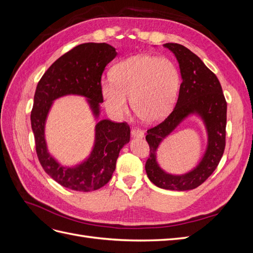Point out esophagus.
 Returning a JSON list of instances; mask_svg holds the SVG:
<instances>
[{"mask_svg": "<svg viewBox=\"0 0 253 253\" xmlns=\"http://www.w3.org/2000/svg\"><path fill=\"white\" fill-rule=\"evenodd\" d=\"M131 134L133 137H139V138H142V137L144 136V132L138 127H133L131 131Z\"/></svg>", "mask_w": 253, "mask_h": 253, "instance_id": "esophagus-1", "label": "esophagus"}]
</instances>
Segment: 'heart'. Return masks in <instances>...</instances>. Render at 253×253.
Wrapping results in <instances>:
<instances>
[{"mask_svg": "<svg viewBox=\"0 0 253 253\" xmlns=\"http://www.w3.org/2000/svg\"><path fill=\"white\" fill-rule=\"evenodd\" d=\"M111 74L112 80H102L100 90L105 108L115 116L127 111V98H131L137 116L154 122L171 110L178 93L179 72L167 58L133 56L120 61Z\"/></svg>", "mask_w": 253, "mask_h": 253, "instance_id": "obj_1", "label": "heart"}]
</instances>
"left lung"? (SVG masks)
Returning <instances> with one entry per match:
<instances>
[{
	"mask_svg": "<svg viewBox=\"0 0 253 253\" xmlns=\"http://www.w3.org/2000/svg\"><path fill=\"white\" fill-rule=\"evenodd\" d=\"M177 59L181 83L177 102L172 113L157 126L147 131L150 157L145 163L149 179L155 186L174 191L192 190L201 186L216 169L226 145L227 102L221 85L213 72L194 52L177 43H166ZM196 112L204 120L209 132V148L202 162L194 170L180 176L168 174L156 162L159 143L188 114Z\"/></svg>",
	"mask_w": 253,
	"mask_h": 253,
	"instance_id": "1",
	"label": "left lung"
}]
</instances>
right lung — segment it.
I'll return each mask as SVG.
<instances>
[{"instance_id":"add662e5","label":"right lung","mask_w":253,"mask_h":253,"mask_svg":"<svg viewBox=\"0 0 253 253\" xmlns=\"http://www.w3.org/2000/svg\"><path fill=\"white\" fill-rule=\"evenodd\" d=\"M116 56V49L110 44H80L56 60L37 85L30 114L37 155L44 171L65 188L89 192L106 185L116 168L120 150L129 141L131 131L126 122L99 121L95 147L88 159L75 168L61 167L49 155L44 137L45 120L51 103L65 95L84 96L98 117L99 103L103 102L101 76Z\"/></svg>"}]
</instances>
